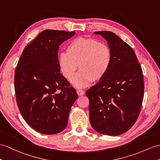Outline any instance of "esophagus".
I'll return each instance as SVG.
<instances>
[{
	"label": "esophagus",
	"mask_w": 160,
	"mask_h": 160,
	"mask_svg": "<svg viewBox=\"0 0 160 160\" xmlns=\"http://www.w3.org/2000/svg\"><path fill=\"white\" fill-rule=\"evenodd\" d=\"M77 93L78 96H83V95L84 94L85 92H84L83 90H82V89H77Z\"/></svg>",
	"instance_id": "1"
}]
</instances>
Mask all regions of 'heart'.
<instances>
[{"mask_svg": "<svg viewBox=\"0 0 160 160\" xmlns=\"http://www.w3.org/2000/svg\"><path fill=\"white\" fill-rule=\"evenodd\" d=\"M112 52L107 44L93 38L73 39L67 48V53L58 56L60 71L66 79L71 80L78 65L80 71L73 78L72 83L78 88L88 86L106 75L111 67Z\"/></svg>", "mask_w": 160, "mask_h": 160, "instance_id": "obj_1", "label": "heart"}]
</instances>
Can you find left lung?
Listing matches in <instances>:
<instances>
[{
	"label": "left lung",
	"mask_w": 160,
	"mask_h": 160,
	"mask_svg": "<svg viewBox=\"0 0 160 160\" xmlns=\"http://www.w3.org/2000/svg\"><path fill=\"white\" fill-rule=\"evenodd\" d=\"M112 52L111 67L86 92L89 122L100 134L118 136L133 126L141 109L144 81L141 66L131 47L110 31H98Z\"/></svg>",
	"instance_id": "obj_1"
}]
</instances>
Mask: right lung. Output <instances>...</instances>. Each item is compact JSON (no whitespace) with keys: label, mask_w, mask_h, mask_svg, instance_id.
Listing matches in <instances>:
<instances>
[{"label":"right lung","mask_w":160,"mask_h":160,"mask_svg":"<svg viewBox=\"0 0 160 160\" xmlns=\"http://www.w3.org/2000/svg\"><path fill=\"white\" fill-rule=\"evenodd\" d=\"M75 31L45 30L27 45L15 71L16 101L26 122L44 134L65 129L75 89L60 72L59 46L71 38Z\"/></svg>","instance_id":"1"}]
</instances>
